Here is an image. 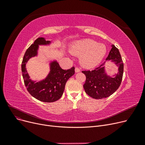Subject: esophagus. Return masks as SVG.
Masks as SVG:
<instances>
[{
	"mask_svg": "<svg viewBox=\"0 0 145 145\" xmlns=\"http://www.w3.org/2000/svg\"><path fill=\"white\" fill-rule=\"evenodd\" d=\"M80 71V70L79 68H78V67H76L75 68V72L78 73V72H79Z\"/></svg>",
	"mask_w": 145,
	"mask_h": 145,
	"instance_id": "34e87169",
	"label": "esophagus"
}]
</instances>
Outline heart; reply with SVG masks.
Here are the masks:
<instances>
[{
    "instance_id": "obj_1",
    "label": "heart",
    "mask_w": 145,
    "mask_h": 145,
    "mask_svg": "<svg viewBox=\"0 0 145 145\" xmlns=\"http://www.w3.org/2000/svg\"><path fill=\"white\" fill-rule=\"evenodd\" d=\"M107 51L106 46L102 43L85 39L77 40L72 43L70 52L72 55L80 56L81 65L86 68H93L99 64Z\"/></svg>"
}]
</instances>
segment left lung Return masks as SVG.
I'll return each instance as SVG.
<instances>
[{"instance_id":"1","label":"left lung","mask_w":145,"mask_h":145,"mask_svg":"<svg viewBox=\"0 0 145 145\" xmlns=\"http://www.w3.org/2000/svg\"><path fill=\"white\" fill-rule=\"evenodd\" d=\"M106 60H110L118 67V72L111 77L105 71V62L93 71H82L86 76V81L83 88L85 92L91 97L101 99L112 95L119 88L122 80L123 63L120 52L115 45L112 49Z\"/></svg>"}]
</instances>
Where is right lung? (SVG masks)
Here are the masks:
<instances>
[{"mask_svg":"<svg viewBox=\"0 0 145 145\" xmlns=\"http://www.w3.org/2000/svg\"><path fill=\"white\" fill-rule=\"evenodd\" d=\"M50 43L43 37L37 38L26 50L22 63L23 78L29 93L37 100L49 103L59 99L63 93L67 80L74 74V67L63 70L55 60L50 63V72L44 79L36 82L30 79L26 63L29 59L37 55L39 45H48Z\"/></svg>","mask_w":145,"mask_h":145,"instance_id":"1","label":"right lung"}]
</instances>
